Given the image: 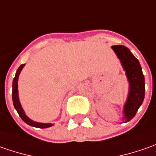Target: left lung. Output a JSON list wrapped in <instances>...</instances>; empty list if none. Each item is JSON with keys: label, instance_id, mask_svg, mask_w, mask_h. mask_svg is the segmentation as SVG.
Segmentation results:
<instances>
[{"label": "left lung", "instance_id": "1", "mask_svg": "<svg viewBox=\"0 0 156 156\" xmlns=\"http://www.w3.org/2000/svg\"><path fill=\"white\" fill-rule=\"evenodd\" d=\"M121 61L123 70L126 72L129 83L128 99L123 107L122 120L124 122L130 121L136 115L139 107L142 105L145 96V81L141 65L136 57L124 46H111Z\"/></svg>", "mask_w": 156, "mask_h": 156}]
</instances>
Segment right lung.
Listing matches in <instances>:
<instances>
[{
    "label": "right lung",
    "instance_id": "1",
    "mask_svg": "<svg viewBox=\"0 0 156 156\" xmlns=\"http://www.w3.org/2000/svg\"><path fill=\"white\" fill-rule=\"evenodd\" d=\"M25 66V64H22L17 70V72L15 73V77H14V80H13V91H12V96H13V103H14V106L15 110H17L18 114L20 116V118L23 121L27 123L28 125L33 127H36V128H41V129H46V128H49V127L52 126L51 123H41V122H34L28 118L26 114H25L24 110L22 109L19 100V96H18V78H19V75L22 68Z\"/></svg>",
    "mask_w": 156,
    "mask_h": 156
}]
</instances>
